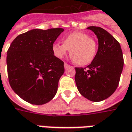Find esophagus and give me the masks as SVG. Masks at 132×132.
Segmentation results:
<instances>
[{
  "instance_id": "34e87169",
  "label": "esophagus",
  "mask_w": 132,
  "mask_h": 132,
  "mask_svg": "<svg viewBox=\"0 0 132 132\" xmlns=\"http://www.w3.org/2000/svg\"><path fill=\"white\" fill-rule=\"evenodd\" d=\"M64 67H65V69H67V67H70V65H68L67 63L65 62V64H64Z\"/></svg>"
}]
</instances>
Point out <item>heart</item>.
I'll use <instances>...</instances> for the list:
<instances>
[{
    "label": "heart",
    "instance_id": "obj_1",
    "mask_svg": "<svg viewBox=\"0 0 132 132\" xmlns=\"http://www.w3.org/2000/svg\"><path fill=\"white\" fill-rule=\"evenodd\" d=\"M53 54L62 58L70 51L71 58L78 65L90 64L96 56L97 44L94 38L82 32H73L65 36L63 44L55 43L52 46Z\"/></svg>",
    "mask_w": 132,
    "mask_h": 132
}]
</instances>
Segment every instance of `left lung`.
Returning <instances> with one entry per match:
<instances>
[{
  "instance_id": "8db88e82",
  "label": "left lung",
  "mask_w": 132,
  "mask_h": 132,
  "mask_svg": "<svg viewBox=\"0 0 132 132\" xmlns=\"http://www.w3.org/2000/svg\"><path fill=\"white\" fill-rule=\"evenodd\" d=\"M98 41L96 56L86 67H76L75 82L79 93L94 102L108 98L117 89L124 66L120 43L106 30L88 27Z\"/></svg>"
}]
</instances>
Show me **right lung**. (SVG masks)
I'll use <instances>...</instances> for the list:
<instances>
[{
  "mask_svg": "<svg viewBox=\"0 0 132 132\" xmlns=\"http://www.w3.org/2000/svg\"><path fill=\"white\" fill-rule=\"evenodd\" d=\"M62 28L32 29L20 34L7 52L10 85L24 101L43 105L51 101L57 91L64 62L55 57L52 46Z\"/></svg>",
  "mask_w": 132,
  "mask_h": 132,
  "instance_id": "add662e5",
  "label": "right lung"
}]
</instances>
